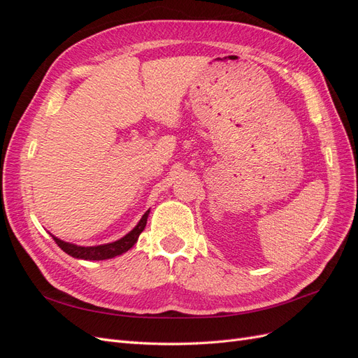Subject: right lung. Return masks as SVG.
<instances>
[{"instance_id":"1","label":"right lung","mask_w":358,"mask_h":358,"mask_svg":"<svg viewBox=\"0 0 358 358\" xmlns=\"http://www.w3.org/2000/svg\"><path fill=\"white\" fill-rule=\"evenodd\" d=\"M148 215L149 210L142 216V220L134 227V229L129 231L127 236H124L122 239H119L116 242L107 243V245H99V246H78L73 243L62 242L57 237H53V241L57 242V245L62 249L64 252L74 257V258H82V259H107V258H113L116 255H121L127 252L129 248H133V245L137 242L140 233L145 230L146 221H148Z\"/></svg>"}]
</instances>
